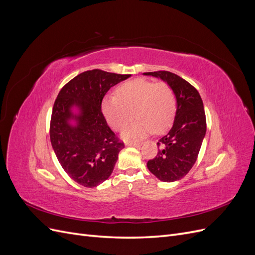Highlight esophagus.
Masks as SVG:
<instances>
[{"mask_svg":"<svg viewBox=\"0 0 255 255\" xmlns=\"http://www.w3.org/2000/svg\"><path fill=\"white\" fill-rule=\"evenodd\" d=\"M126 144L128 146H140L141 145L140 142H127Z\"/></svg>","mask_w":255,"mask_h":255,"instance_id":"34e87169","label":"esophagus"}]
</instances>
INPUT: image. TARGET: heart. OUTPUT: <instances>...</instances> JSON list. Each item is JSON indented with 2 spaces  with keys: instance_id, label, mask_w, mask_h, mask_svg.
<instances>
[{
  "instance_id": "b5f03b06",
  "label": "heart",
  "mask_w": 255,
  "mask_h": 255,
  "mask_svg": "<svg viewBox=\"0 0 255 255\" xmlns=\"http://www.w3.org/2000/svg\"><path fill=\"white\" fill-rule=\"evenodd\" d=\"M175 95L170 85L144 79L127 82L117 89V97L106 96L102 112L112 128L119 130L135 117L137 120L122 132L126 140H136L153 130L160 134L166 130L175 116Z\"/></svg>"
}]
</instances>
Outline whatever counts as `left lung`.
Returning <instances> with one entry per match:
<instances>
[{
  "label": "left lung",
  "mask_w": 255,
  "mask_h": 255,
  "mask_svg": "<svg viewBox=\"0 0 255 255\" xmlns=\"http://www.w3.org/2000/svg\"><path fill=\"white\" fill-rule=\"evenodd\" d=\"M172 87L176 99L173 126L160 138L157 155L146 167L163 182L180 181L195 165L206 133V119L202 99L187 81L169 71L145 72Z\"/></svg>",
  "instance_id": "obj_1"
}]
</instances>
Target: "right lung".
Returning a JSON list of instances; mask_svg holds the SVG:
<instances>
[{"label": "right lung", "mask_w": 255, "mask_h": 255, "mask_svg": "<svg viewBox=\"0 0 255 255\" xmlns=\"http://www.w3.org/2000/svg\"><path fill=\"white\" fill-rule=\"evenodd\" d=\"M129 76L99 69L85 71L61 88L54 103L52 148L66 173L85 187H96L109 179L125 148L107 126L101 105L106 92Z\"/></svg>", "instance_id": "add662e5"}]
</instances>
